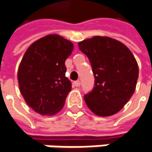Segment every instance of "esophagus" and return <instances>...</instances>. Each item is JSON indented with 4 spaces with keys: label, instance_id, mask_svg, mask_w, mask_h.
Listing matches in <instances>:
<instances>
[{
    "label": "esophagus",
    "instance_id": "esophagus-1",
    "mask_svg": "<svg viewBox=\"0 0 152 152\" xmlns=\"http://www.w3.org/2000/svg\"><path fill=\"white\" fill-rule=\"evenodd\" d=\"M74 85H75L76 87H79V86L81 85V83H80V81H76V82L74 83Z\"/></svg>",
    "mask_w": 152,
    "mask_h": 152
}]
</instances>
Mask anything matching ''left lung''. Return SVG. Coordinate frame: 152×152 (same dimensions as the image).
I'll return each instance as SVG.
<instances>
[{"label":"left lung","mask_w":152,"mask_h":152,"mask_svg":"<svg viewBox=\"0 0 152 152\" xmlns=\"http://www.w3.org/2000/svg\"><path fill=\"white\" fill-rule=\"evenodd\" d=\"M78 47L89 59L94 76L93 90L84 95L87 106L102 117L118 113L136 88L138 66L134 56L124 44L109 37L84 39Z\"/></svg>","instance_id":"left-lung-1"}]
</instances>
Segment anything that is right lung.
Wrapping results in <instances>:
<instances>
[{"instance_id":"1","label":"right lung","mask_w":152,"mask_h":152,"mask_svg":"<svg viewBox=\"0 0 152 152\" xmlns=\"http://www.w3.org/2000/svg\"><path fill=\"white\" fill-rule=\"evenodd\" d=\"M73 44L57 34L41 38L26 50L18 69L20 93L41 115H53L65 102L71 83L65 76V60Z\"/></svg>"}]
</instances>
